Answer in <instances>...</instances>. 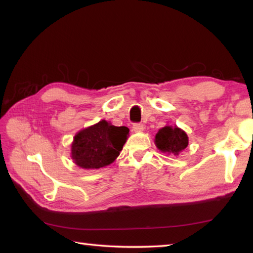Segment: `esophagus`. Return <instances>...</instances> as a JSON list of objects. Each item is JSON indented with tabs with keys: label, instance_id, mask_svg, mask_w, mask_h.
Here are the masks:
<instances>
[{
	"label": "esophagus",
	"instance_id": "1",
	"mask_svg": "<svg viewBox=\"0 0 253 253\" xmlns=\"http://www.w3.org/2000/svg\"><path fill=\"white\" fill-rule=\"evenodd\" d=\"M143 128H145V127H143V125L140 123H136V124H133V125H132V130L135 132L142 131Z\"/></svg>",
	"mask_w": 253,
	"mask_h": 253
}]
</instances>
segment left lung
Here are the masks:
<instances>
[{
    "label": "left lung",
    "mask_w": 253,
    "mask_h": 253,
    "mask_svg": "<svg viewBox=\"0 0 253 253\" xmlns=\"http://www.w3.org/2000/svg\"><path fill=\"white\" fill-rule=\"evenodd\" d=\"M155 143L160 151L168 155L179 156V153L189 145V137L179 127L166 126L157 132Z\"/></svg>",
    "instance_id": "1"
}]
</instances>
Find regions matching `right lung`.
<instances>
[{"instance_id":"right-lung-1","label":"right lung","mask_w":253,"mask_h":253,"mask_svg":"<svg viewBox=\"0 0 253 253\" xmlns=\"http://www.w3.org/2000/svg\"><path fill=\"white\" fill-rule=\"evenodd\" d=\"M129 129L103 120L79 131L71 145V158L83 169H100L115 161L127 140Z\"/></svg>"}]
</instances>
